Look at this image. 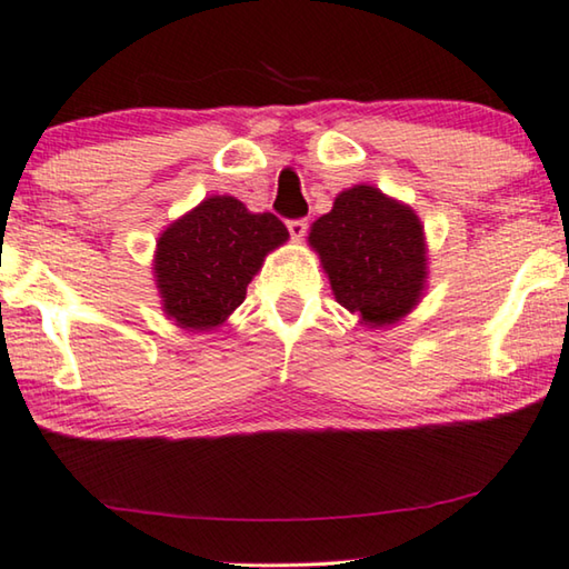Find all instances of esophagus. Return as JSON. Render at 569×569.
<instances>
[{
	"label": "esophagus",
	"instance_id": "34e87169",
	"mask_svg": "<svg viewBox=\"0 0 569 569\" xmlns=\"http://www.w3.org/2000/svg\"><path fill=\"white\" fill-rule=\"evenodd\" d=\"M307 230H309L307 219H291V222H288V232H291V237H293L296 242L303 240V234H307Z\"/></svg>",
	"mask_w": 569,
	"mask_h": 569
}]
</instances>
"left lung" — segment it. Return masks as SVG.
Instances as JSON below:
<instances>
[{
    "label": "left lung",
    "mask_w": 569,
    "mask_h": 569,
    "mask_svg": "<svg viewBox=\"0 0 569 569\" xmlns=\"http://www.w3.org/2000/svg\"><path fill=\"white\" fill-rule=\"evenodd\" d=\"M337 303L370 329L391 327L419 307L429 278L423 224L409 203L376 186L337 193L309 230Z\"/></svg>",
    "instance_id": "8db88e82"
}]
</instances>
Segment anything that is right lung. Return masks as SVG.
Here are the masks:
<instances>
[{"mask_svg":"<svg viewBox=\"0 0 569 569\" xmlns=\"http://www.w3.org/2000/svg\"><path fill=\"white\" fill-rule=\"evenodd\" d=\"M288 240L281 219L234 197H207L160 232L152 256L163 313L186 332H209L244 301L268 252Z\"/></svg>","mask_w":569,"mask_h":569,"instance_id":"1","label":"right lung"}]
</instances>
